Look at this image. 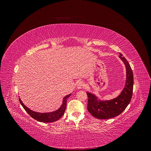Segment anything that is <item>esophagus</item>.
Wrapping results in <instances>:
<instances>
[{"mask_svg":"<svg viewBox=\"0 0 151 151\" xmlns=\"http://www.w3.org/2000/svg\"><path fill=\"white\" fill-rule=\"evenodd\" d=\"M84 87V84L83 82H79V83L77 85V89H82Z\"/></svg>","mask_w":151,"mask_h":151,"instance_id":"1","label":"esophagus"}]
</instances>
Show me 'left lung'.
<instances>
[{"mask_svg":"<svg viewBox=\"0 0 151 151\" xmlns=\"http://www.w3.org/2000/svg\"><path fill=\"white\" fill-rule=\"evenodd\" d=\"M121 60L126 67V81L124 88L118 97L111 100H100L94 94L87 92L88 97V110L95 118L98 119H108L119 115L130 103L133 94L134 75L130 65L119 53Z\"/></svg>","mask_w":151,"mask_h":151,"instance_id":"8db88e82","label":"left lung"}]
</instances>
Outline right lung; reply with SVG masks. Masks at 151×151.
<instances>
[{
	"label": "right lung",
	"mask_w": 151,
	"mask_h": 151,
	"mask_svg": "<svg viewBox=\"0 0 151 151\" xmlns=\"http://www.w3.org/2000/svg\"><path fill=\"white\" fill-rule=\"evenodd\" d=\"M71 94L65 96L63 99V102L61 106L56 111L49 112V113H38L35 112L34 111H32L31 109H29L28 107H26L25 105L21 101L20 98H19V102L21 104L22 106L24 108L25 111L28 113L29 115L36 120H37L40 122H44V123H50V122H55L63 116L66 109L67 106V99L70 96Z\"/></svg>",
	"instance_id": "1"
}]
</instances>
